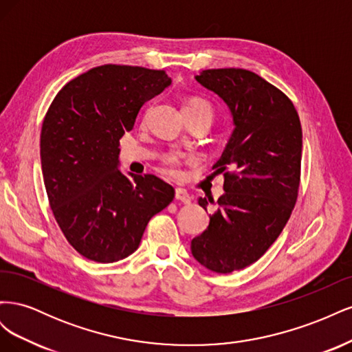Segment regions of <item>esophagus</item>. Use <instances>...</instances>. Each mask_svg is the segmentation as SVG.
<instances>
[{"label": "esophagus", "mask_w": 352, "mask_h": 352, "mask_svg": "<svg viewBox=\"0 0 352 352\" xmlns=\"http://www.w3.org/2000/svg\"><path fill=\"white\" fill-rule=\"evenodd\" d=\"M175 197H176V199L182 201L184 204H189V202H190V195H189L188 190H186V189H184V188H176V190H175Z\"/></svg>", "instance_id": "1"}]
</instances>
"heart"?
I'll use <instances>...</instances> for the list:
<instances>
[{
  "label": "heart",
  "instance_id": "heart-1",
  "mask_svg": "<svg viewBox=\"0 0 352 352\" xmlns=\"http://www.w3.org/2000/svg\"><path fill=\"white\" fill-rule=\"evenodd\" d=\"M184 110H202V111H207L212 116V107L210 105V102H207L206 100H201V98H192L190 100ZM166 163L170 166V173H176V166L180 163V157L179 155H170L166 158Z\"/></svg>",
  "mask_w": 352,
  "mask_h": 352
}]
</instances>
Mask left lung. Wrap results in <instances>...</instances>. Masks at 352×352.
Returning a JSON list of instances; mask_svg holds the SVG:
<instances>
[{
	"label": "left lung",
	"instance_id": "1",
	"mask_svg": "<svg viewBox=\"0 0 352 352\" xmlns=\"http://www.w3.org/2000/svg\"><path fill=\"white\" fill-rule=\"evenodd\" d=\"M195 80L225 101L233 131L214 164L216 173H225V194L208 228L190 241V252L206 269L232 273L257 261L291 217L302 129L291 100L250 70H202ZM198 204L207 211L206 198Z\"/></svg>",
	"mask_w": 352,
	"mask_h": 352
}]
</instances>
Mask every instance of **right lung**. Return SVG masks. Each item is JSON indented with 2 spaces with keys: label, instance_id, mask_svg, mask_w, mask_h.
<instances>
[{
  "label": "right lung",
  "instance_id": "obj_1",
  "mask_svg": "<svg viewBox=\"0 0 352 352\" xmlns=\"http://www.w3.org/2000/svg\"><path fill=\"white\" fill-rule=\"evenodd\" d=\"M170 85L164 70L104 65L66 83L50 105L41 131L42 177L61 232L85 258L129 257L148 221L175 197L160 177L119 168L120 138Z\"/></svg>",
  "mask_w": 352,
  "mask_h": 352
}]
</instances>
